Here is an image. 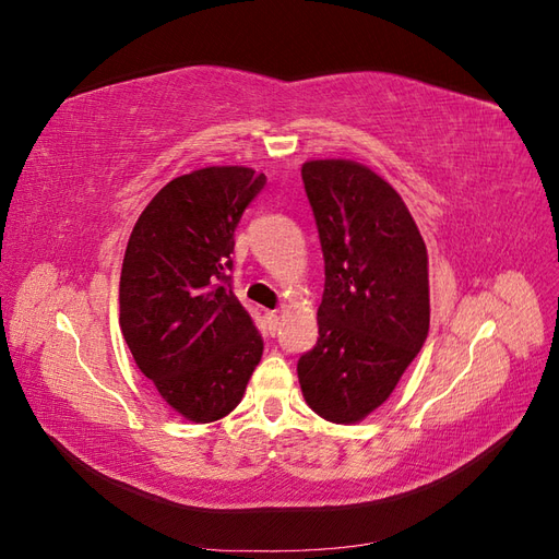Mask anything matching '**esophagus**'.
<instances>
[{"instance_id":"esophagus-1","label":"esophagus","mask_w":559,"mask_h":559,"mask_svg":"<svg viewBox=\"0 0 559 559\" xmlns=\"http://www.w3.org/2000/svg\"><path fill=\"white\" fill-rule=\"evenodd\" d=\"M267 324H270V329H277V324H280V312L275 310V312H267Z\"/></svg>"}]
</instances>
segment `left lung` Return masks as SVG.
<instances>
[{
	"mask_svg": "<svg viewBox=\"0 0 559 559\" xmlns=\"http://www.w3.org/2000/svg\"><path fill=\"white\" fill-rule=\"evenodd\" d=\"M324 251L317 345L298 359L310 408L357 425L394 392L429 335V257L401 195L370 167H300Z\"/></svg>",
	"mask_w": 559,
	"mask_h": 559,
	"instance_id": "1",
	"label": "left lung"
}]
</instances>
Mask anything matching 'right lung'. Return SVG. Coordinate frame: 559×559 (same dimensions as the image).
<instances>
[{
  "mask_svg": "<svg viewBox=\"0 0 559 559\" xmlns=\"http://www.w3.org/2000/svg\"><path fill=\"white\" fill-rule=\"evenodd\" d=\"M263 183L242 165L181 175L144 207L126 247L118 324L163 401L195 425L235 411L263 354L226 275L233 233Z\"/></svg>",
  "mask_w": 559,
  "mask_h": 559,
  "instance_id": "add662e5",
  "label": "right lung"
}]
</instances>
